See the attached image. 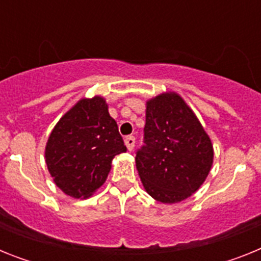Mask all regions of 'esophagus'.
Instances as JSON below:
<instances>
[{
    "label": "esophagus",
    "mask_w": 261,
    "mask_h": 261,
    "mask_svg": "<svg viewBox=\"0 0 261 261\" xmlns=\"http://www.w3.org/2000/svg\"><path fill=\"white\" fill-rule=\"evenodd\" d=\"M124 142H125L126 147H128V150L132 151L133 147H135V144H136V138L133 137V136H128V137L124 138Z\"/></svg>",
    "instance_id": "1"
}]
</instances>
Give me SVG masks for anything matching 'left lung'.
<instances>
[{
	"instance_id": "left-lung-1",
	"label": "left lung",
	"mask_w": 261,
	"mask_h": 261,
	"mask_svg": "<svg viewBox=\"0 0 261 261\" xmlns=\"http://www.w3.org/2000/svg\"><path fill=\"white\" fill-rule=\"evenodd\" d=\"M144 142L136 153V167L146 192L163 204L188 199L213 165L211 138L176 93L146 102Z\"/></svg>"
}]
</instances>
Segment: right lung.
Listing matches in <instances>:
<instances>
[{
	"instance_id": "right-lung-1",
	"label": "right lung",
	"mask_w": 261,
	"mask_h": 261,
	"mask_svg": "<svg viewBox=\"0 0 261 261\" xmlns=\"http://www.w3.org/2000/svg\"><path fill=\"white\" fill-rule=\"evenodd\" d=\"M126 147L105 98L78 100L55 125L45 146L53 181L74 199H87L103 186L115 155Z\"/></svg>"
}]
</instances>
